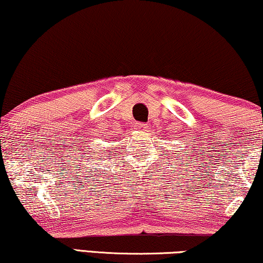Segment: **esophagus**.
<instances>
[{
  "label": "esophagus",
  "mask_w": 263,
  "mask_h": 263,
  "mask_svg": "<svg viewBox=\"0 0 263 263\" xmlns=\"http://www.w3.org/2000/svg\"><path fill=\"white\" fill-rule=\"evenodd\" d=\"M147 124H145V123H138L136 125V128H138L139 131H146L147 130Z\"/></svg>",
  "instance_id": "1"
}]
</instances>
